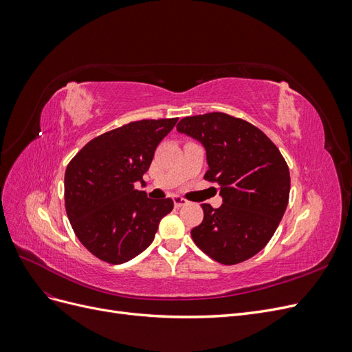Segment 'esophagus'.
<instances>
[{
    "instance_id": "1",
    "label": "esophagus",
    "mask_w": 352,
    "mask_h": 352,
    "mask_svg": "<svg viewBox=\"0 0 352 352\" xmlns=\"http://www.w3.org/2000/svg\"><path fill=\"white\" fill-rule=\"evenodd\" d=\"M173 202H175V207L179 208V207L186 206V204H188V199H185V198H182V197H175V198H173Z\"/></svg>"
}]
</instances>
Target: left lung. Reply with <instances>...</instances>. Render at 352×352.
Returning <instances> with one entry per match:
<instances>
[{
    "label": "left lung",
    "instance_id": "8db88e82",
    "mask_svg": "<svg viewBox=\"0 0 352 352\" xmlns=\"http://www.w3.org/2000/svg\"><path fill=\"white\" fill-rule=\"evenodd\" d=\"M177 131L207 151L208 182L220 185L223 204H202L204 219L190 230L197 247L220 264L260 252L274 235L289 201L291 176L283 155L257 126L226 113L184 117Z\"/></svg>",
    "mask_w": 352,
    "mask_h": 352
}]
</instances>
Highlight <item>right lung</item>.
I'll return each instance as SVG.
<instances>
[{
    "label": "right lung",
    "instance_id": "add662e5",
    "mask_svg": "<svg viewBox=\"0 0 352 352\" xmlns=\"http://www.w3.org/2000/svg\"><path fill=\"white\" fill-rule=\"evenodd\" d=\"M173 119H146L94 138L65 175V204L78 239L95 257L122 264L150 247L158 223L173 210L170 198L151 199L135 189L150 168Z\"/></svg>",
    "mask_w": 352,
    "mask_h": 352
}]
</instances>
